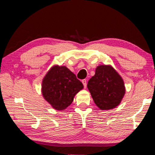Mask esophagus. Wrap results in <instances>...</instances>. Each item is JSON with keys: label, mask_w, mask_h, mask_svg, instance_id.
I'll return each mask as SVG.
<instances>
[{"label": "esophagus", "mask_w": 155, "mask_h": 155, "mask_svg": "<svg viewBox=\"0 0 155 155\" xmlns=\"http://www.w3.org/2000/svg\"><path fill=\"white\" fill-rule=\"evenodd\" d=\"M82 83L83 84L84 87L86 88V87H87V81H86L85 79H83V80H82Z\"/></svg>", "instance_id": "1"}]
</instances>
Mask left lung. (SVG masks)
I'll return each mask as SVG.
<instances>
[{
	"mask_svg": "<svg viewBox=\"0 0 155 155\" xmlns=\"http://www.w3.org/2000/svg\"><path fill=\"white\" fill-rule=\"evenodd\" d=\"M87 88L94 103L101 110L114 109L121 103L126 92L124 82L111 65H100L88 81Z\"/></svg>",
	"mask_w": 155,
	"mask_h": 155,
	"instance_id": "left-lung-1",
	"label": "left lung"
}]
</instances>
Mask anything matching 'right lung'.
Listing matches in <instances>:
<instances>
[{
    "label": "right lung",
    "instance_id": "1",
    "mask_svg": "<svg viewBox=\"0 0 155 155\" xmlns=\"http://www.w3.org/2000/svg\"><path fill=\"white\" fill-rule=\"evenodd\" d=\"M83 88V83L67 67L54 65L44 76L41 90L52 108L62 111L72 104L76 94Z\"/></svg>",
    "mask_w": 155,
    "mask_h": 155
}]
</instances>
